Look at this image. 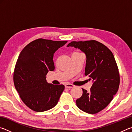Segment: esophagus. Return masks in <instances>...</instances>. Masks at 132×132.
<instances>
[{"label": "esophagus", "mask_w": 132, "mask_h": 132, "mask_svg": "<svg viewBox=\"0 0 132 132\" xmlns=\"http://www.w3.org/2000/svg\"><path fill=\"white\" fill-rule=\"evenodd\" d=\"M64 86H65L66 88H69V89L74 87V86H73V85L71 84H69V83L66 84L65 85H64Z\"/></svg>", "instance_id": "obj_1"}]
</instances>
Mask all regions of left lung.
<instances>
[{
  "label": "left lung",
  "mask_w": 132,
  "mask_h": 132,
  "mask_svg": "<svg viewBox=\"0 0 132 132\" xmlns=\"http://www.w3.org/2000/svg\"><path fill=\"white\" fill-rule=\"evenodd\" d=\"M69 46L85 53L84 75L93 81L89 92L82 88L81 97L76 102L77 106L87 113H97L110 103L119 88V73L114 56L105 45L94 40L72 41Z\"/></svg>",
  "instance_id": "1"
}]
</instances>
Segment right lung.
I'll return each instance as SVG.
<instances>
[{"label": "right lung", "mask_w": 132, "mask_h": 132, "mask_svg": "<svg viewBox=\"0 0 132 132\" xmlns=\"http://www.w3.org/2000/svg\"><path fill=\"white\" fill-rule=\"evenodd\" d=\"M67 42L38 39L28 44L20 53L13 81L22 101L32 110L41 112L57 104L64 86L48 83L46 75L55 69L53 54Z\"/></svg>", "instance_id": "add662e5"}]
</instances>
